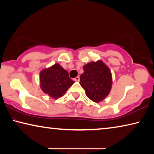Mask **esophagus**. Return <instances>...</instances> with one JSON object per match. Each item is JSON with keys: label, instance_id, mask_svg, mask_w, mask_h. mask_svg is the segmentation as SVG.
Instances as JSON below:
<instances>
[{"label": "esophagus", "instance_id": "1", "mask_svg": "<svg viewBox=\"0 0 154 154\" xmlns=\"http://www.w3.org/2000/svg\"><path fill=\"white\" fill-rule=\"evenodd\" d=\"M79 79H80V78H79V77H78V76L75 77V79H74V80H75V81H77V82H79Z\"/></svg>", "mask_w": 154, "mask_h": 154}]
</instances>
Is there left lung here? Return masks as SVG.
Masks as SVG:
<instances>
[{"label":"left lung","instance_id":"obj_1","mask_svg":"<svg viewBox=\"0 0 154 154\" xmlns=\"http://www.w3.org/2000/svg\"><path fill=\"white\" fill-rule=\"evenodd\" d=\"M80 85L90 100L98 103L105 99L111 88L110 70L102 61L90 62L83 66Z\"/></svg>","mask_w":154,"mask_h":154}]
</instances>
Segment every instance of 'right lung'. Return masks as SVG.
Returning a JSON list of instances; mask_svg holds the SVG:
<instances>
[{
	"mask_svg": "<svg viewBox=\"0 0 154 154\" xmlns=\"http://www.w3.org/2000/svg\"><path fill=\"white\" fill-rule=\"evenodd\" d=\"M41 88L45 94L57 99L63 96L74 83L68 72L59 64L44 69L40 73Z\"/></svg>",
	"mask_w": 154,
	"mask_h": 154,
	"instance_id": "right-lung-1",
	"label": "right lung"
}]
</instances>
